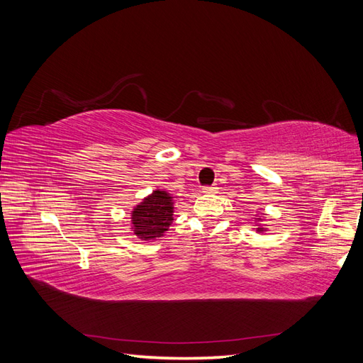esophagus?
Masks as SVG:
<instances>
[{
    "label": "esophagus",
    "mask_w": 363,
    "mask_h": 363,
    "mask_svg": "<svg viewBox=\"0 0 363 363\" xmlns=\"http://www.w3.org/2000/svg\"><path fill=\"white\" fill-rule=\"evenodd\" d=\"M203 192H204V194H216V192H218V188H216V186H204Z\"/></svg>",
    "instance_id": "1"
}]
</instances>
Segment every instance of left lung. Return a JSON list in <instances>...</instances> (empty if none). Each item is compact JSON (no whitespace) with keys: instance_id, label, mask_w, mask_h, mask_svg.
I'll return each instance as SVG.
<instances>
[{"instance_id":"obj_1","label":"left lung","mask_w":363,"mask_h":363,"mask_svg":"<svg viewBox=\"0 0 363 363\" xmlns=\"http://www.w3.org/2000/svg\"><path fill=\"white\" fill-rule=\"evenodd\" d=\"M257 219H260V218H257ZM257 232H263V228H262V227H259V228H257Z\"/></svg>"}]
</instances>
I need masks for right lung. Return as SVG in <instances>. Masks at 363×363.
Masks as SVG:
<instances>
[{"label":"right lung","mask_w":363,"mask_h":363,"mask_svg":"<svg viewBox=\"0 0 363 363\" xmlns=\"http://www.w3.org/2000/svg\"><path fill=\"white\" fill-rule=\"evenodd\" d=\"M172 204V195L167 191H155L148 195L131 212L135 235L142 240L163 236L174 221Z\"/></svg>","instance_id":"right-lung-1"}]
</instances>
